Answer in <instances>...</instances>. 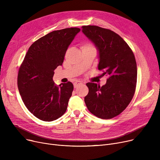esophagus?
<instances>
[{
    "mask_svg": "<svg viewBox=\"0 0 160 160\" xmlns=\"http://www.w3.org/2000/svg\"><path fill=\"white\" fill-rule=\"evenodd\" d=\"M82 84H83V82L82 81H77L74 83V86L75 88H77Z\"/></svg>",
    "mask_w": 160,
    "mask_h": 160,
    "instance_id": "1",
    "label": "esophagus"
}]
</instances>
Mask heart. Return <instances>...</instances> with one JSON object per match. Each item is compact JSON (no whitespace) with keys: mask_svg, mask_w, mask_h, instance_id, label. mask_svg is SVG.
I'll use <instances>...</instances> for the list:
<instances>
[{"mask_svg":"<svg viewBox=\"0 0 160 160\" xmlns=\"http://www.w3.org/2000/svg\"><path fill=\"white\" fill-rule=\"evenodd\" d=\"M87 48H94L91 45L89 44H85L82 46V50L83 49H87Z\"/></svg>","mask_w":160,"mask_h":160,"instance_id":"b5f03b06","label":"heart"}]
</instances>
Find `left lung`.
<instances>
[{
	"label": "left lung",
	"mask_w": 160,
	"mask_h": 160,
	"mask_svg": "<svg viewBox=\"0 0 160 160\" xmlns=\"http://www.w3.org/2000/svg\"><path fill=\"white\" fill-rule=\"evenodd\" d=\"M82 32L98 50L99 70L109 78L100 87L87 83L89 93L84 101L89 111L99 118L112 119L131 102L137 82L135 56L124 40L115 32L97 26H83Z\"/></svg>",
	"instance_id": "left-lung-1"
}]
</instances>
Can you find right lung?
I'll return each instance as SVG.
<instances>
[{"instance_id": "1", "label": "right lung", "mask_w": 160, "mask_h": 160, "mask_svg": "<svg viewBox=\"0 0 160 160\" xmlns=\"http://www.w3.org/2000/svg\"><path fill=\"white\" fill-rule=\"evenodd\" d=\"M78 28L55 30L35 41L22 63L18 85L22 101L28 110L43 121H52L66 112L72 95L73 84L69 82L57 86L54 71L62 65L65 52Z\"/></svg>"}]
</instances>
